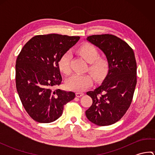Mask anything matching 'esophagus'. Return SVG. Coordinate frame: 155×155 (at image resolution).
Listing matches in <instances>:
<instances>
[{
    "label": "esophagus",
    "instance_id": "34e87169",
    "mask_svg": "<svg viewBox=\"0 0 155 155\" xmlns=\"http://www.w3.org/2000/svg\"><path fill=\"white\" fill-rule=\"evenodd\" d=\"M84 95V93H76V96H77V97H81L82 96H83Z\"/></svg>",
    "mask_w": 155,
    "mask_h": 155
}]
</instances>
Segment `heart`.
Masks as SVG:
<instances>
[{
  "instance_id": "1",
  "label": "heart",
  "mask_w": 155,
  "mask_h": 155,
  "mask_svg": "<svg viewBox=\"0 0 155 155\" xmlns=\"http://www.w3.org/2000/svg\"><path fill=\"white\" fill-rule=\"evenodd\" d=\"M78 52L88 62L87 71L94 76L91 74H74L66 81L65 85L68 90L83 91L91 86L94 78L97 81H101L107 77L109 71L110 63L106 57H99L98 49L88 42L82 45L78 48ZM71 58L70 53L66 52L61 56L58 61L59 69L66 75H69L71 72Z\"/></svg>"
}]
</instances>
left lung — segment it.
Returning <instances> with one entry per match:
<instances>
[{
  "label": "left lung",
  "instance_id": "8db88e82",
  "mask_svg": "<svg viewBox=\"0 0 155 155\" xmlns=\"http://www.w3.org/2000/svg\"><path fill=\"white\" fill-rule=\"evenodd\" d=\"M87 40L104 52L110 68L101 86L87 93L93 104L85 113L91 123L108 126L119 120L132 102L137 84L136 59L132 48L114 35H92Z\"/></svg>",
  "mask_w": 155,
  "mask_h": 155
}]
</instances>
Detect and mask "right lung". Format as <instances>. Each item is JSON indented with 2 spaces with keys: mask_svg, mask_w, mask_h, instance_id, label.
Masks as SVG:
<instances>
[{
  "mask_svg": "<svg viewBox=\"0 0 155 155\" xmlns=\"http://www.w3.org/2000/svg\"><path fill=\"white\" fill-rule=\"evenodd\" d=\"M79 37L49 34L32 37L16 61V87L25 109L32 119L48 123L60 117L64 105L74 99L73 92L54 89L62 77L58 61Z\"/></svg>",
  "mask_w": 155,
  "mask_h": 155,
  "instance_id": "add662e5",
  "label": "right lung"
}]
</instances>
